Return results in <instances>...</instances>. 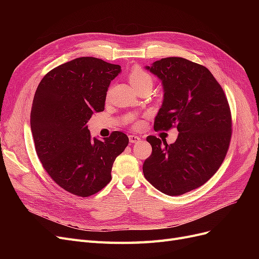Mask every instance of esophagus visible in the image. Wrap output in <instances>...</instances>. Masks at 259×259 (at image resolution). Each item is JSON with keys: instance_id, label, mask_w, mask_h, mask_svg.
Instances as JSON below:
<instances>
[{"instance_id": "esophagus-1", "label": "esophagus", "mask_w": 259, "mask_h": 259, "mask_svg": "<svg viewBox=\"0 0 259 259\" xmlns=\"http://www.w3.org/2000/svg\"><path fill=\"white\" fill-rule=\"evenodd\" d=\"M128 139H130V142H131L132 144H136V143L140 142V137L137 136V135H130V136H128Z\"/></svg>"}]
</instances>
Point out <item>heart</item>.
Masks as SVG:
<instances>
[{
  "label": "heart",
  "instance_id": "1",
  "mask_svg": "<svg viewBox=\"0 0 259 259\" xmlns=\"http://www.w3.org/2000/svg\"><path fill=\"white\" fill-rule=\"evenodd\" d=\"M128 80L136 90L145 88V86H151L152 88L153 85L152 76L139 66L132 68L128 73ZM139 125L140 123H136L135 126H139Z\"/></svg>",
  "mask_w": 259,
  "mask_h": 259
}]
</instances>
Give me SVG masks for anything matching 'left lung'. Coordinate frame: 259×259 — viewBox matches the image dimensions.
I'll use <instances>...</instances> for the list:
<instances>
[{
  "instance_id": "left-lung-1",
  "label": "left lung",
  "mask_w": 259,
  "mask_h": 259,
  "mask_svg": "<svg viewBox=\"0 0 259 259\" xmlns=\"http://www.w3.org/2000/svg\"><path fill=\"white\" fill-rule=\"evenodd\" d=\"M145 68L163 86L154 130L176 126L179 134L170 145L147 137L152 153L144 175L163 193L184 194L204 185L222 165L231 138L228 100L209 70L188 59L162 58Z\"/></svg>"
}]
</instances>
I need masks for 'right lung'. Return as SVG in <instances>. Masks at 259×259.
I'll return each instance as SVG.
<instances>
[{"instance_id":"obj_1","label":"right lung","mask_w":259,"mask_h":259,"mask_svg":"<svg viewBox=\"0 0 259 259\" xmlns=\"http://www.w3.org/2000/svg\"><path fill=\"white\" fill-rule=\"evenodd\" d=\"M121 66L95 57L75 58L46 74L30 114L35 151L55 183L70 193L90 197L111 180L115 158L128 137L113 132L92 138L88 122L105 110L108 88Z\"/></svg>"}]
</instances>
